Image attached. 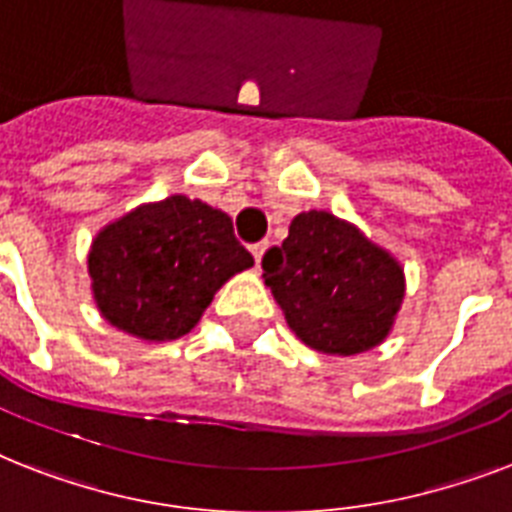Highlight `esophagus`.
<instances>
[{
	"instance_id": "34e87169",
	"label": "esophagus",
	"mask_w": 512,
	"mask_h": 512,
	"mask_svg": "<svg viewBox=\"0 0 512 512\" xmlns=\"http://www.w3.org/2000/svg\"><path fill=\"white\" fill-rule=\"evenodd\" d=\"M268 247H271L268 241H257V244H252V255H255L257 265L263 263V255H265V252H268Z\"/></svg>"
}]
</instances>
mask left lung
I'll return each instance as SVG.
<instances>
[{
  "mask_svg": "<svg viewBox=\"0 0 512 512\" xmlns=\"http://www.w3.org/2000/svg\"><path fill=\"white\" fill-rule=\"evenodd\" d=\"M263 279L289 329L327 356H356L388 340L406 295L404 268L348 220L311 209L263 257Z\"/></svg>",
  "mask_w": 512,
  "mask_h": 512,
  "instance_id": "obj_1",
  "label": "left lung"
}]
</instances>
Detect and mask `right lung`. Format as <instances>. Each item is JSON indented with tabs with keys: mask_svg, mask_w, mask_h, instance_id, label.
I'll use <instances>...</instances> for the list:
<instances>
[{
	"mask_svg": "<svg viewBox=\"0 0 512 512\" xmlns=\"http://www.w3.org/2000/svg\"><path fill=\"white\" fill-rule=\"evenodd\" d=\"M252 265L231 217L183 193L108 223L87 255L100 316L146 342L188 335L217 289Z\"/></svg>",
	"mask_w": 512,
	"mask_h": 512,
	"instance_id": "right-lung-1",
	"label": "right lung"
}]
</instances>
